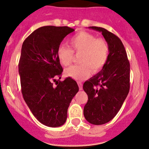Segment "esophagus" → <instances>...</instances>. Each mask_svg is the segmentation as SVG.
<instances>
[{"label":"esophagus","instance_id":"34e87169","mask_svg":"<svg viewBox=\"0 0 149 149\" xmlns=\"http://www.w3.org/2000/svg\"><path fill=\"white\" fill-rule=\"evenodd\" d=\"M78 87H79V89L80 90H82V84L81 82H78Z\"/></svg>","mask_w":149,"mask_h":149}]
</instances>
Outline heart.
<instances>
[{
    "instance_id": "1",
    "label": "heart",
    "mask_w": 149,
    "mask_h": 149,
    "mask_svg": "<svg viewBox=\"0 0 149 149\" xmlns=\"http://www.w3.org/2000/svg\"><path fill=\"white\" fill-rule=\"evenodd\" d=\"M69 48L63 45L57 48V56L60 64L67 67L71 63L73 53L80 54V64L73 65L65 70L66 76L76 80H85L90 76L91 70L96 73L101 69L108 57L109 48L107 42L101 38H96L86 32L73 35L69 40Z\"/></svg>"
}]
</instances>
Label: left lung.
Wrapping results in <instances>:
<instances>
[{"label":"left lung","instance_id":"8db88e82","mask_svg":"<svg viewBox=\"0 0 149 149\" xmlns=\"http://www.w3.org/2000/svg\"><path fill=\"white\" fill-rule=\"evenodd\" d=\"M101 32L107 43L109 54L101 71L83 84L88 96L83 113L89 123L102 125L118 113L130 89V63L117 36L100 27H89Z\"/></svg>","mask_w":149,"mask_h":149}]
</instances>
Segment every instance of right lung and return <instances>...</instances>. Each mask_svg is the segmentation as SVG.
Masks as SVG:
<instances>
[{"label":"right lung","instance_id":"right-lung-1","mask_svg":"<svg viewBox=\"0 0 149 149\" xmlns=\"http://www.w3.org/2000/svg\"><path fill=\"white\" fill-rule=\"evenodd\" d=\"M73 31L67 26L41 27L25 39L21 48L19 64L21 92L35 117L46 126L59 127L66 122L68 107L79 90L70 77L64 81L57 80L63 71L57 48Z\"/></svg>","mask_w":149,"mask_h":149}]
</instances>
